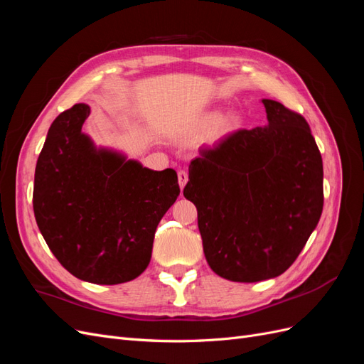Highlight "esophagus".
Listing matches in <instances>:
<instances>
[{
  "mask_svg": "<svg viewBox=\"0 0 364 364\" xmlns=\"http://www.w3.org/2000/svg\"><path fill=\"white\" fill-rule=\"evenodd\" d=\"M178 179H179V186H181V188H183L186 182H188V173H186L185 170H179L178 171Z\"/></svg>",
  "mask_w": 364,
  "mask_h": 364,
  "instance_id": "34e87169",
  "label": "esophagus"
}]
</instances>
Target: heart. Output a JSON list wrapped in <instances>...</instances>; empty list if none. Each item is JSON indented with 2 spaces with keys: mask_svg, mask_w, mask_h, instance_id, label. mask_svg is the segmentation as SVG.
<instances>
[{
  "mask_svg": "<svg viewBox=\"0 0 364 364\" xmlns=\"http://www.w3.org/2000/svg\"><path fill=\"white\" fill-rule=\"evenodd\" d=\"M220 119H222V112H220V111H209V112L203 114L199 119H197V123H196V127H194L196 134H199V135L209 134V132L217 127ZM238 126H240L238 118L237 117H229L225 121H222L220 126L217 129V132H218V135H226V134H229V132L235 130Z\"/></svg>",
  "mask_w": 364,
  "mask_h": 364,
  "instance_id": "obj_1",
  "label": "heart"
}]
</instances>
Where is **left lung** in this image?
Returning <instances> with one entry per match:
<instances>
[{
	"instance_id": "1",
	"label": "left lung",
	"mask_w": 364,
	"mask_h": 364,
	"mask_svg": "<svg viewBox=\"0 0 364 364\" xmlns=\"http://www.w3.org/2000/svg\"><path fill=\"white\" fill-rule=\"evenodd\" d=\"M269 126L240 129L190 164L205 258L218 277L258 282L287 270L323 209L322 155L306 119L262 100Z\"/></svg>"
}]
</instances>
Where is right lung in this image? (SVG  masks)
Here are the masks:
<instances>
[{"label":"right lung","instance_id":"add662e5","mask_svg":"<svg viewBox=\"0 0 364 364\" xmlns=\"http://www.w3.org/2000/svg\"><path fill=\"white\" fill-rule=\"evenodd\" d=\"M90 112L79 103L53 121L36 164L33 211L65 269L114 285L147 269L156 228L181 190L173 168L153 171L97 150L82 134Z\"/></svg>","mask_w":364,"mask_h":364}]
</instances>
